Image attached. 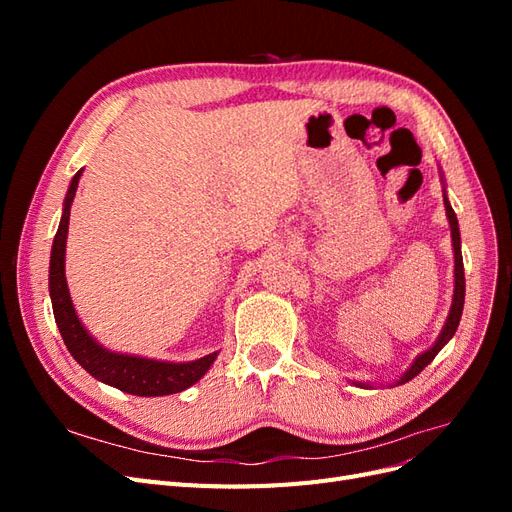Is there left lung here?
Listing matches in <instances>:
<instances>
[{
  "instance_id": "1",
  "label": "left lung",
  "mask_w": 512,
  "mask_h": 512,
  "mask_svg": "<svg viewBox=\"0 0 512 512\" xmlns=\"http://www.w3.org/2000/svg\"><path fill=\"white\" fill-rule=\"evenodd\" d=\"M444 207H446V218L448 224H451V237H453V250H455V292H453V305H451V312H448V318L442 327V333L438 335L436 344H433L429 350H425L421 356H416V361L410 365V369L406 371L404 376H401L397 384H406L408 380H412L414 376L421 374V371L436 359V354L448 344V339H451L459 327V320H461V312H463V301H466V275H463V258H461V237H459V224H457V215L448 203L446 198V190H444ZM359 386H367L363 382H354Z\"/></svg>"
}]
</instances>
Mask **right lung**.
Instances as JSON below:
<instances>
[{
  "instance_id": "right-lung-1",
  "label": "right lung",
  "mask_w": 512,
  "mask_h": 512,
  "mask_svg": "<svg viewBox=\"0 0 512 512\" xmlns=\"http://www.w3.org/2000/svg\"><path fill=\"white\" fill-rule=\"evenodd\" d=\"M83 170L72 177V183L66 194L64 213L57 228V235L51 250V271H49V292L53 303L55 322L59 327L64 344L87 374L96 380L115 386V389L138 395V397H162L173 395L188 389L207 374V369L213 365L218 352L207 354L203 359L190 363H166L143 359V356L119 354L102 348L94 337L87 333L81 324L76 309L72 305L68 284H66V239H68V224H70V207L79 188Z\"/></svg>"
}]
</instances>
